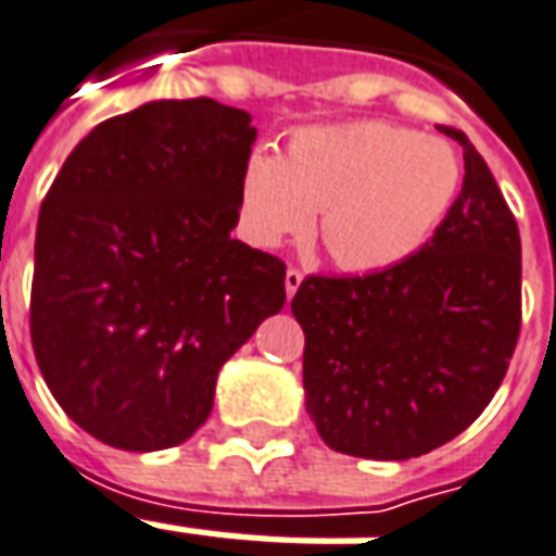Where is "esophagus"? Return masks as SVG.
Instances as JSON below:
<instances>
[{
    "mask_svg": "<svg viewBox=\"0 0 556 556\" xmlns=\"http://www.w3.org/2000/svg\"><path fill=\"white\" fill-rule=\"evenodd\" d=\"M300 282H303V274H300V270H296V268H288L286 270V294H288V300H291V296L296 294V288H300Z\"/></svg>",
    "mask_w": 556,
    "mask_h": 556,
    "instance_id": "34e87169",
    "label": "esophagus"
}]
</instances>
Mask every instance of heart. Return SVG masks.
<instances>
[{"label":"heart","instance_id":"b5f03b06","mask_svg":"<svg viewBox=\"0 0 556 556\" xmlns=\"http://www.w3.org/2000/svg\"><path fill=\"white\" fill-rule=\"evenodd\" d=\"M460 189L446 142L388 122L296 130L279 156L256 148L239 177V224L256 248H279L312 227L329 260L353 274L408 262L434 236Z\"/></svg>","mask_w":556,"mask_h":556}]
</instances>
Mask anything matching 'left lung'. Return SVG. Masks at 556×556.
I'll use <instances>...</instances> for the list:
<instances>
[{
  "instance_id": "obj_1",
  "label": "left lung",
  "mask_w": 556,
  "mask_h": 556,
  "mask_svg": "<svg viewBox=\"0 0 556 556\" xmlns=\"http://www.w3.org/2000/svg\"><path fill=\"white\" fill-rule=\"evenodd\" d=\"M464 189L431 241L396 268L306 277L308 417L334 452L408 460L469 429L498 391L522 324V241L466 134Z\"/></svg>"
}]
</instances>
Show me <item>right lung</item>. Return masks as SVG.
Listing matches in <instances>:
<instances>
[{
    "label": "right lung",
    "mask_w": 556,
    "mask_h": 556,
    "mask_svg": "<svg viewBox=\"0 0 556 556\" xmlns=\"http://www.w3.org/2000/svg\"><path fill=\"white\" fill-rule=\"evenodd\" d=\"M253 142L239 108L148 101L92 127L42 201L34 355L58 405L108 446L192 438L222 364L286 303V265L230 236Z\"/></svg>",
    "instance_id": "right-lung-1"
}]
</instances>
